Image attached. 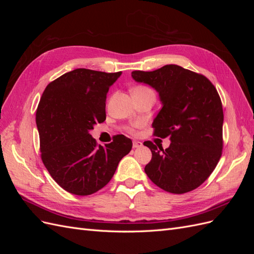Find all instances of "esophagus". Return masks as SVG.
<instances>
[{
    "mask_svg": "<svg viewBox=\"0 0 254 254\" xmlns=\"http://www.w3.org/2000/svg\"><path fill=\"white\" fill-rule=\"evenodd\" d=\"M142 145H143V143L140 142V141H133L132 142V147L133 148H140V147H142Z\"/></svg>",
    "mask_w": 254,
    "mask_h": 254,
    "instance_id": "obj_1",
    "label": "esophagus"
}]
</instances>
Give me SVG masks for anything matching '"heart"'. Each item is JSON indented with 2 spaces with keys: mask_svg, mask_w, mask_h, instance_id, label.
Segmentation results:
<instances>
[{
  "mask_svg": "<svg viewBox=\"0 0 254 254\" xmlns=\"http://www.w3.org/2000/svg\"><path fill=\"white\" fill-rule=\"evenodd\" d=\"M143 94V93H153V91L151 90V89H149L148 87H146V86H136L135 88H133V90H132V94ZM137 125H135V126H133V127H128L127 128V130H128V132H130V133H134L135 132V129H134V127H136Z\"/></svg>",
  "mask_w": 254,
  "mask_h": 254,
  "instance_id": "1",
  "label": "heart"
}]
</instances>
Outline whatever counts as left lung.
I'll return each instance as SVG.
<instances>
[{"instance_id": "obj_1", "label": "left lung", "mask_w": 254, "mask_h": 254, "mask_svg": "<svg viewBox=\"0 0 254 254\" xmlns=\"http://www.w3.org/2000/svg\"><path fill=\"white\" fill-rule=\"evenodd\" d=\"M131 76L159 92L162 108L152 123L153 135L172 141L166 149L144 142L152 153L146 175L173 194L200 187L216 167L224 146V111L216 88L204 75L176 64L133 71Z\"/></svg>"}]
</instances>
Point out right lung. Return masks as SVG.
<instances>
[{
	"mask_svg": "<svg viewBox=\"0 0 254 254\" xmlns=\"http://www.w3.org/2000/svg\"><path fill=\"white\" fill-rule=\"evenodd\" d=\"M122 72L76 68L50 82L40 98L36 123L41 159L66 191L88 196L103 189L132 148L124 134L98 145L89 131L106 120V98Z\"/></svg>",
	"mask_w": 254,
	"mask_h": 254,
	"instance_id": "add662e5",
	"label": "right lung"
}]
</instances>
